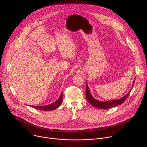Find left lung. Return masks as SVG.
I'll list each match as a JSON object with an SVG mask.
<instances>
[{"instance_id":"1","label":"left lung","mask_w":147,"mask_h":147,"mask_svg":"<svg viewBox=\"0 0 147 147\" xmlns=\"http://www.w3.org/2000/svg\"><path fill=\"white\" fill-rule=\"evenodd\" d=\"M135 80L133 81V86L131 88V90L129 91V92L125 95V96H124L123 97L121 98L120 99H116V100H109V101H100V100H96V99H95L92 95L90 93V90H89V87L87 85V83L86 84V97H87V99L88 100V102L91 104L92 106L95 107V108H99V109H109L118 105H120L122 104L125 100L127 99V98L128 97V96L129 95L133 86H134V84L135 82Z\"/></svg>"}]
</instances>
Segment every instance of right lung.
Returning <instances> with one entry per match:
<instances>
[{"instance_id":"right-lung-1","label":"right lung","mask_w":147,"mask_h":147,"mask_svg":"<svg viewBox=\"0 0 147 147\" xmlns=\"http://www.w3.org/2000/svg\"><path fill=\"white\" fill-rule=\"evenodd\" d=\"M63 100V94L62 92L61 93L59 99L56 100L52 103H51L48 105L45 106H31V107L35 108L36 109H39L40 111H53L54 109H57L60 105Z\"/></svg>"}]
</instances>
